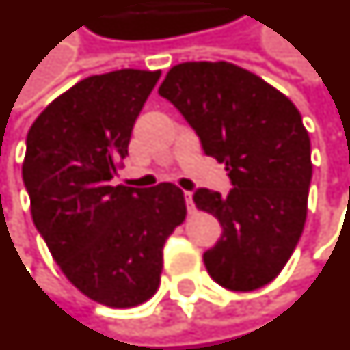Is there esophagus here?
Instances as JSON below:
<instances>
[{
	"label": "esophagus",
	"mask_w": 350,
	"mask_h": 350,
	"mask_svg": "<svg viewBox=\"0 0 350 350\" xmlns=\"http://www.w3.org/2000/svg\"><path fill=\"white\" fill-rule=\"evenodd\" d=\"M183 195H185V204H187V212H189V214H193V212H195V204H193L191 193L185 191V193H183Z\"/></svg>",
	"instance_id": "34e87169"
}]
</instances>
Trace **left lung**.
Here are the masks:
<instances>
[{"mask_svg":"<svg viewBox=\"0 0 350 350\" xmlns=\"http://www.w3.org/2000/svg\"><path fill=\"white\" fill-rule=\"evenodd\" d=\"M159 94L191 124L206 155L224 163L233 189H197V208L216 216L221 237L202 260L217 284L252 292L284 269L307 219L311 140L280 90L231 62H183Z\"/></svg>","mask_w":350,"mask_h":350,"instance_id":"obj_1","label":"left lung"}]
</instances>
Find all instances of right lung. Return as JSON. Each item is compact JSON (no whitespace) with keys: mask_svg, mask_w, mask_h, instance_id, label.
Returning a JSON list of instances; mask_svg holds the SVG:
<instances>
[{"mask_svg":"<svg viewBox=\"0 0 350 350\" xmlns=\"http://www.w3.org/2000/svg\"><path fill=\"white\" fill-rule=\"evenodd\" d=\"M159 77V70L90 75L53 100L26 138L22 180L33 224L66 278L113 309L157 292L163 246L187 214L174 183H109Z\"/></svg>","mask_w":350,"mask_h":350,"instance_id":"1","label":"right lung"}]
</instances>
